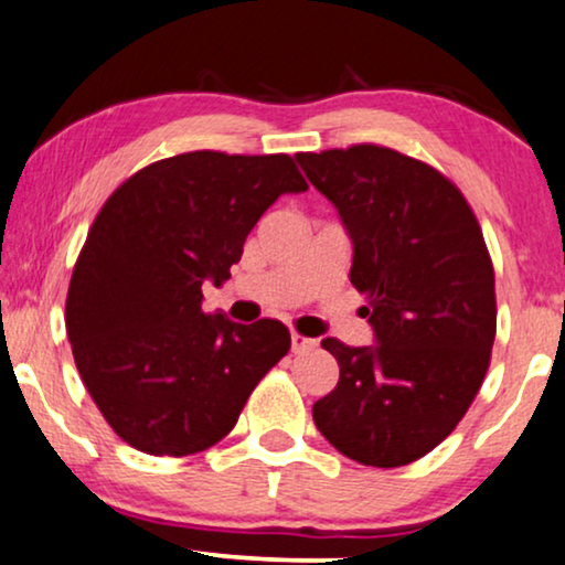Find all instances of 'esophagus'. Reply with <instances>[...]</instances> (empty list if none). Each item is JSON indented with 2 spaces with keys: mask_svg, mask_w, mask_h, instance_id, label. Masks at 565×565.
<instances>
[{
  "mask_svg": "<svg viewBox=\"0 0 565 565\" xmlns=\"http://www.w3.org/2000/svg\"><path fill=\"white\" fill-rule=\"evenodd\" d=\"M315 345H318V341H315V338L291 333V351H295V353H307V351H312Z\"/></svg>",
  "mask_w": 565,
  "mask_h": 565,
  "instance_id": "obj_1",
  "label": "esophagus"
}]
</instances>
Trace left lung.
<instances>
[{"mask_svg": "<svg viewBox=\"0 0 565 565\" xmlns=\"http://www.w3.org/2000/svg\"><path fill=\"white\" fill-rule=\"evenodd\" d=\"M351 239L349 278L374 343L322 338L341 366L312 405L338 452L401 468L445 441L483 385L495 338L493 266L462 193L428 164L359 145L297 154Z\"/></svg>", "mask_w": 565, "mask_h": 565, "instance_id": "obj_1", "label": "left lung"}]
</instances>
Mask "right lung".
<instances>
[{"instance_id":"obj_1","label":"right lung","mask_w":565,"mask_h":565,"mask_svg":"<svg viewBox=\"0 0 565 565\" xmlns=\"http://www.w3.org/2000/svg\"><path fill=\"white\" fill-rule=\"evenodd\" d=\"M307 183L287 154L185 152L152 162L105 201L66 297L79 377L126 445L185 457L237 424L263 374L287 356L278 320L204 312L245 237Z\"/></svg>"}]
</instances>
